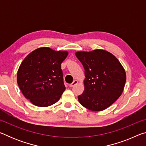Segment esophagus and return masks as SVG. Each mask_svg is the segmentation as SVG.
Segmentation results:
<instances>
[{
	"label": "esophagus",
	"instance_id": "1",
	"mask_svg": "<svg viewBox=\"0 0 146 146\" xmlns=\"http://www.w3.org/2000/svg\"><path fill=\"white\" fill-rule=\"evenodd\" d=\"M77 83H78V81H77V80H75L73 81V82L72 83L70 84V87H71V88L73 87V86H75V85H76V84H77Z\"/></svg>",
	"mask_w": 146,
	"mask_h": 146
}]
</instances>
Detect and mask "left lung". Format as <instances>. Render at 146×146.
Listing matches in <instances>:
<instances>
[{
  "label": "left lung",
  "mask_w": 146,
  "mask_h": 146,
  "mask_svg": "<svg viewBox=\"0 0 146 146\" xmlns=\"http://www.w3.org/2000/svg\"><path fill=\"white\" fill-rule=\"evenodd\" d=\"M85 70L84 92L78 95L80 104L91 111H102L122 94L126 75L120 62L102 49L75 53Z\"/></svg>",
  "instance_id": "obj_1"
}]
</instances>
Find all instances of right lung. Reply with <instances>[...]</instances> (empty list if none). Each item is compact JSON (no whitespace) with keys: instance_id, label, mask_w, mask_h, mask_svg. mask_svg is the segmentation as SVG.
I'll return each mask as SVG.
<instances>
[{"instance_id":"right-lung-1","label":"right lung","mask_w":146,"mask_h":146,"mask_svg":"<svg viewBox=\"0 0 146 146\" xmlns=\"http://www.w3.org/2000/svg\"><path fill=\"white\" fill-rule=\"evenodd\" d=\"M67 51L40 48L24 59L17 73L22 93L33 104L47 107L56 103L65 90L61 64Z\"/></svg>"}]
</instances>
